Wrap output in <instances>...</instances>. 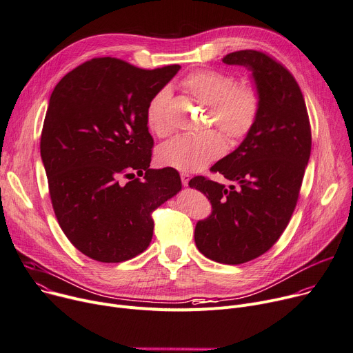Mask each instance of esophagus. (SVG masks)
<instances>
[{"instance_id":"1","label":"esophagus","mask_w":353,"mask_h":353,"mask_svg":"<svg viewBox=\"0 0 353 353\" xmlns=\"http://www.w3.org/2000/svg\"><path fill=\"white\" fill-rule=\"evenodd\" d=\"M189 179H191V178H189V174H186V172H182V174H181V181H182V185H183V186H188Z\"/></svg>"}]
</instances>
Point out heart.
Instances as JSON below:
<instances>
[{
  "label": "heart",
  "instance_id": "obj_1",
  "mask_svg": "<svg viewBox=\"0 0 353 353\" xmlns=\"http://www.w3.org/2000/svg\"><path fill=\"white\" fill-rule=\"evenodd\" d=\"M182 89L196 101L209 108V121L230 140H240L249 134L260 110L259 89L250 82L234 83L229 73L201 69L189 73L182 80ZM170 93L162 89L147 105V125L157 137H165L171 131L167 117ZM225 151V140L219 132L206 131L196 137L178 135L161 144L157 161L162 167L183 172H195L205 168Z\"/></svg>",
  "mask_w": 353,
  "mask_h": 353
}]
</instances>
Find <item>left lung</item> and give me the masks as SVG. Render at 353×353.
<instances>
[{
    "mask_svg": "<svg viewBox=\"0 0 353 353\" xmlns=\"http://www.w3.org/2000/svg\"><path fill=\"white\" fill-rule=\"evenodd\" d=\"M253 72L260 110L243 143L210 168L237 186L195 176L189 186L212 203L195 228L208 259L241 264L274 246L296 206L311 154V125L303 92L290 70L265 52L246 49L222 59Z\"/></svg>",
    "mask_w": 353,
    "mask_h": 353,
    "instance_id": "8db88e82",
    "label": "left lung"
}]
</instances>
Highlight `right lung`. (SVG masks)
<instances>
[{
  "instance_id": "1",
  "label": "right lung",
  "mask_w": 353,
  "mask_h": 353,
  "mask_svg": "<svg viewBox=\"0 0 353 353\" xmlns=\"http://www.w3.org/2000/svg\"><path fill=\"white\" fill-rule=\"evenodd\" d=\"M179 69L93 58L50 94L41 157L53 212L72 245L96 261L143 253L152 239V210L181 191L174 168H150L154 140L145 117L150 100Z\"/></svg>"
}]
</instances>
